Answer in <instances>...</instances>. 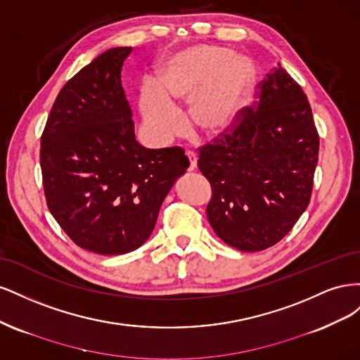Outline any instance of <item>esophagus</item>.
<instances>
[{"label":"esophagus","mask_w":360,"mask_h":360,"mask_svg":"<svg viewBox=\"0 0 360 360\" xmlns=\"http://www.w3.org/2000/svg\"><path fill=\"white\" fill-rule=\"evenodd\" d=\"M186 156H188V159H189V169H195V168H197V155H195L193 151H188Z\"/></svg>","instance_id":"obj_1"}]
</instances>
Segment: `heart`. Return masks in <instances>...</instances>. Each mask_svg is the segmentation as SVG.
Instances as JSON below:
<instances>
[{
	"mask_svg": "<svg viewBox=\"0 0 360 360\" xmlns=\"http://www.w3.org/2000/svg\"><path fill=\"white\" fill-rule=\"evenodd\" d=\"M257 79L254 61L221 46L200 45L171 57L156 84L141 91V111L151 135L165 143L179 132L172 103L191 101L192 124L209 136H221L237 124Z\"/></svg>",
	"mask_w": 360,
	"mask_h": 360,
	"instance_id": "obj_1",
	"label": "heart"
}]
</instances>
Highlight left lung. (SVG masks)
Segmentation results:
<instances>
[{"label": "left lung", "instance_id": "1", "mask_svg": "<svg viewBox=\"0 0 360 360\" xmlns=\"http://www.w3.org/2000/svg\"><path fill=\"white\" fill-rule=\"evenodd\" d=\"M237 124L200 147L198 168L212 186L207 204L216 236L243 252L276 245L311 201L320 138L307 94L275 68Z\"/></svg>", "mask_w": 360, "mask_h": 360}]
</instances>
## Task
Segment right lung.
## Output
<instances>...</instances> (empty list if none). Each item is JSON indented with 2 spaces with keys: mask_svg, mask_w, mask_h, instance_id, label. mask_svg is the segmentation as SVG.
I'll list each match as a JSON object with an SVG mask.
<instances>
[{
  "mask_svg": "<svg viewBox=\"0 0 360 360\" xmlns=\"http://www.w3.org/2000/svg\"><path fill=\"white\" fill-rule=\"evenodd\" d=\"M130 51H106L64 84L40 139L49 212L75 245L101 255L143 245L189 167L181 147L153 150L135 139L120 75Z\"/></svg>",
  "mask_w": 360,
  "mask_h": 360,
  "instance_id": "add662e5",
  "label": "right lung"
}]
</instances>
